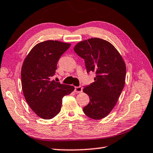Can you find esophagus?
<instances>
[{
    "instance_id": "34e87169",
    "label": "esophagus",
    "mask_w": 153,
    "mask_h": 153,
    "mask_svg": "<svg viewBox=\"0 0 153 153\" xmlns=\"http://www.w3.org/2000/svg\"><path fill=\"white\" fill-rule=\"evenodd\" d=\"M83 91V88L82 87H75V89H74V92L76 93H82Z\"/></svg>"
}]
</instances>
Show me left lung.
<instances>
[{
    "instance_id": "obj_1",
    "label": "left lung",
    "mask_w": 153,
    "mask_h": 153,
    "mask_svg": "<svg viewBox=\"0 0 153 153\" xmlns=\"http://www.w3.org/2000/svg\"><path fill=\"white\" fill-rule=\"evenodd\" d=\"M74 50L85 60L87 73L96 74L94 82L83 89L90 99L83 112L90 118L102 119L115 106L124 87L125 62L111 43L100 38L80 41Z\"/></svg>"
}]
</instances>
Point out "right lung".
<instances>
[{"label": "right lung", "instance_id": "1", "mask_svg": "<svg viewBox=\"0 0 153 153\" xmlns=\"http://www.w3.org/2000/svg\"><path fill=\"white\" fill-rule=\"evenodd\" d=\"M70 43L48 40L37 44L25 58L21 70L22 87L25 100L32 110L45 120L60 112L64 96L74 90L72 85L51 80L57 63Z\"/></svg>", "mask_w": 153, "mask_h": 153}]
</instances>
